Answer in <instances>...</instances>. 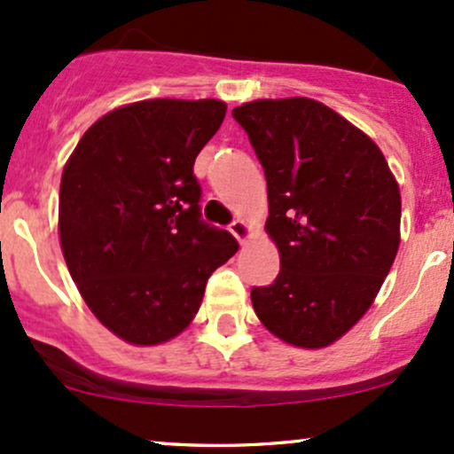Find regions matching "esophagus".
<instances>
[{
	"instance_id": "esophagus-1",
	"label": "esophagus",
	"mask_w": 454,
	"mask_h": 454,
	"mask_svg": "<svg viewBox=\"0 0 454 454\" xmlns=\"http://www.w3.org/2000/svg\"><path fill=\"white\" fill-rule=\"evenodd\" d=\"M228 231H231L234 237H237L239 243H245L249 237H252V228H249L243 220H234L231 226H228Z\"/></svg>"
}]
</instances>
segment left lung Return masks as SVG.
<instances>
[{
	"label": "left lung",
	"mask_w": 454,
	"mask_h": 454,
	"mask_svg": "<svg viewBox=\"0 0 454 454\" xmlns=\"http://www.w3.org/2000/svg\"><path fill=\"white\" fill-rule=\"evenodd\" d=\"M267 176V232L279 275L252 288L264 326L286 343L325 348L361 320L399 249L401 196L367 134L309 98L232 111Z\"/></svg>",
	"instance_id": "1"
}]
</instances>
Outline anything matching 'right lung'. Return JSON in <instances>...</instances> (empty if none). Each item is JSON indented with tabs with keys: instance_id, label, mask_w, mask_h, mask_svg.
Instances as JSON below:
<instances>
[{
	"instance_id": "add662e5",
	"label": "right lung",
	"mask_w": 454,
	"mask_h": 454,
	"mask_svg": "<svg viewBox=\"0 0 454 454\" xmlns=\"http://www.w3.org/2000/svg\"><path fill=\"white\" fill-rule=\"evenodd\" d=\"M226 117L220 100H145L104 114L78 140L59 187L72 279L108 331L137 346L179 335L207 279L237 254L200 213L194 161Z\"/></svg>"
}]
</instances>
